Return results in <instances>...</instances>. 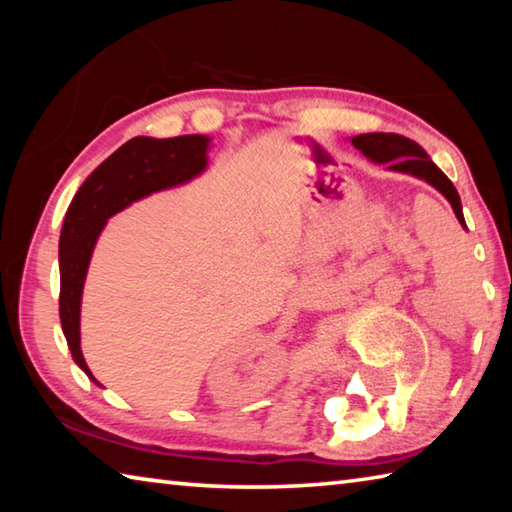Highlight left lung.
<instances>
[{
  "instance_id": "left-lung-1",
  "label": "left lung",
  "mask_w": 512,
  "mask_h": 512,
  "mask_svg": "<svg viewBox=\"0 0 512 512\" xmlns=\"http://www.w3.org/2000/svg\"><path fill=\"white\" fill-rule=\"evenodd\" d=\"M352 144L354 149H359L372 162L386 164L391 171H402L420 180H427L431 187H436L438 192L447 198L458 223L467 230L465 219H463L461 196H458L456 187L452 185V180H449L445 173L431 162L427 151H424L418 142L395 133H366V135L352 137Z\"/></svg>"
}]
</instances>
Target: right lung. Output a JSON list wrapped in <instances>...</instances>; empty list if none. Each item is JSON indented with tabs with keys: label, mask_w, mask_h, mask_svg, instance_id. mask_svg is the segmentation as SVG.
<instances>
[{
	"label": "right lung",
	"mask_w": 512,
	"mask_h": 512,
	"mask_svg": "<svg viewBox=\"0 0 512 512\" xmlns=\"http://www.w3.org/2000/svg\"><path fill=\"white\" fill-rule=\"evenodd\" d=\"M210 137H133L103 160L67 207L60 230V325L72 359L99 384L81 352V296L94 244L112 214L160 189L189 183L207 167Z\"/></svg>",
	"instance_id": "1"
}]
</instances>
